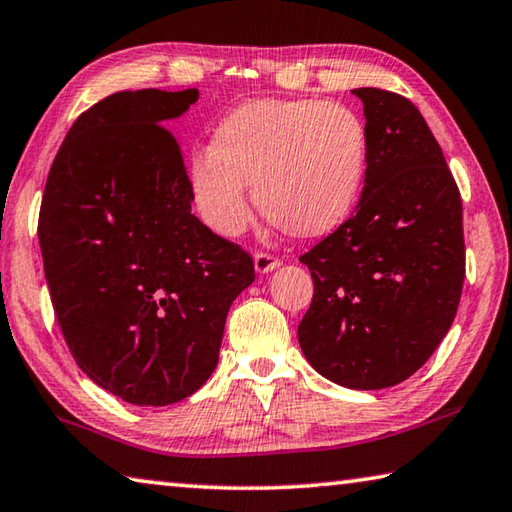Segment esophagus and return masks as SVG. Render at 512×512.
<instances>
[{
	"label": "esophagus",
	"instance_id": "34e87169",
	"mask_svg": "<svg viewBox=\"0 0 512 512\" xmlns=\"http://www.w3.org/2000/svg\"><path fill=\"white\" fill-rule=\"evenodd\" d=\"M279 265H281V261L272 254H265V251H256V254H254V267H256L258 274H270Z\"/></svg>",
	"mask_w": 512,
	"mask_h": 512
}]
</instances>
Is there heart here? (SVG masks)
I'll list each match as a JSON object with an SVG mask.
<instances>
[{"label":"heart","instance_id":"1","mask_svg":"<svg viewBox=\"0 0 512 512\" xmlns=\"http://www.w3.org/2000/svg\"><path fill=\"white\" fill-rule=\"evenodd\" d=\"M369 132L353 110L319 98H263L215 125L211 148L188 159V191L202 222L233 238L261 213L292 238H321L360 202Z\"/></svg>","mask_w":512,"mask_h":512}]
</instances>
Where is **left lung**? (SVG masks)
Returning a JSON list of instances; mask_svg holds the SVG:
<instances>
[{"instance_id": "1", "label": "left lung", "mask_w": 512, "mask_h": 512, "mask_svg": "<svg viewBox=\"0 0 512 512\" xmlns=\"http://www.w3.org/2000/svg\"><path fill=\"white\" fill-rule=\"evenodd\" d=\"M364 105L369 166L353 218L301 263L315 281L299 344L312 369L346 389L414 375L456 317L465 276L461 193L418 107L378 87Z\"/></svg>"}]
</instances>
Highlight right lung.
Returning <instances> with one entry per match:
<instances>
[{"label":"right lung","mask_w":512,"mask_h":512,"mask_svg":"<svg viewBox=\"0 0 512 512\" xmlns=\"http://www.w3.org/2000/svg\"><path fill=\"white\" fill-rule=\"evenodd\" d=\"M200 92L137 89L71 125L44 186L38 238L58 324L89 380L130 405L191 396L218 366L247 251L191 213L182 152L164 125Z\"/></svg>","instance_id":"add662e5"}]
</instances>
